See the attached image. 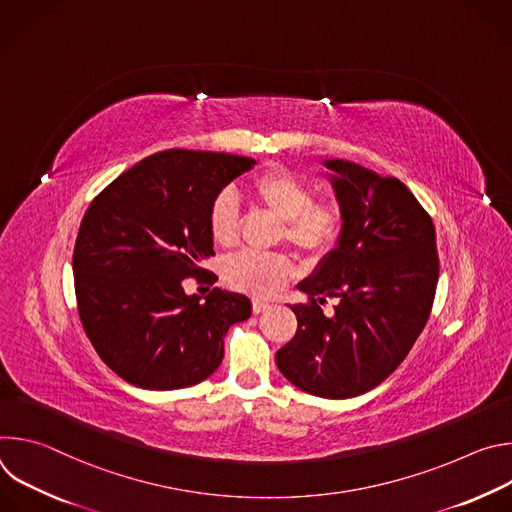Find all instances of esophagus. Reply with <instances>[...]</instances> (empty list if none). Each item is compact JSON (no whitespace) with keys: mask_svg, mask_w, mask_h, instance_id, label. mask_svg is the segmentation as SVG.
I'll use <instances>...</instances> for the list:
<instances>
[{"mask_svg":"<svg viewBox=\"0 0 512 512\" xmlns=\"http://www.w3.org/2000/svg\"><path fill=\"white\" fill-rule=\"evenodd\" d=\"M267 308H271L269 302H265V300H253V314H261V312H265Z\"/></svg>","mask_w":512,"mask_h":512,"instance_id":"obj_1","label":"esophagus"}]
</instances>
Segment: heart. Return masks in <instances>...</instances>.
I'll return each mask as SVG.
<instances>
[{
  "instance_id": "obj_1",
  "label": "heart",
  "mask_w": 512,
  "mask_h": 512,
  "mask_svg": "<svg viewBox=\"0 0 512 512\" xmlns=\"http://www.w3.org/2000/svg\"><path fill=\"white\" fill-rule=\"evenodd\" d=\"M251 198L281 221L283 239L310 257L326 255L338 241L342 216L332 202H314L312 186L285 168L257 174L249 184ZM208 233L218 247H233L239 239V200L223 190L208 210ZM294 275L289 259L279 253L245 251L225 265L231 287L257 298L279 294Z\"/></svg>"
}]
</instances>
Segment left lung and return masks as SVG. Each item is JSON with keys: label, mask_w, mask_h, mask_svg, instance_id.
Segmentation results:
<instances>
[{"label": "left lung", "mask_w": 512, "mask_h": 512, "mask_svg": "<svg viewBox=\"0 0 512 512\" xmlns=\"http://www.w3.org/2000/svg\"><path fill=\"white\" fill-rule=\"evenodd\" d=\"M342 229L289 306L298 332L277 350L281 375L298 389L348 399L381 385L409 354L435 296L440 261L429 214L397 178L348 160H324ZM338 297L326 317L321 304Z\"/></svg>", "instance_id": "8db88e82"}]
</instances>
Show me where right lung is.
Wrapping results in <instances>:
<instances>
[{"label": "right lung", "mask_w": 512, "mask_h": 512, "mask_svg": "<svg viewBox=\"0 0 512 512\" xmlns=\"http://www.w3.org/2000/svg\"><path fill=\"white\" fill-rule=\"evenodd\" d=\"M255 164L168 150L123 172L91 202L72 255L79 316L123 381L172 391L208 379L223 362L229 328L251 316L243 294L214 287L200 300L182 283L200 277V263L214 255L210 202Z\"/></svg>", "instance_id": "right-lung-1"}]
</instances>
